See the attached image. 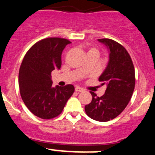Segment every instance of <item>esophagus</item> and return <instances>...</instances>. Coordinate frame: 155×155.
<instances>
[{"label":"esophagus","instance_id":"obj_1","mask_svg":"<svg viewBox=\"0 0 155 155\" xmlns=\"http://www.w3.org/2000/svg\"><path fill=\"white\" fill-rule=\"evenodd\" d=\"M75 91H76V92H82V91H84V89L80 87H76V88H75Z\"/></svg>","mask_w":155,"mask_h":155}]
</instances>
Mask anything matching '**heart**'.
<instances>
[{"mask_svg":"<svg viewBox=\"0 0 155 155\" xmlns=\"http://www.w3.org/2000/svg\"><path fill=\"white\" fill-rule=\"evenodd\" d=\"M97 54L98 55H99V51L96 48H90L87 51V54Z\"/></svg>","mask_w":155,"mask_h":155,"instance_id":"b5f03b06","label":"heart"}]
</instances>
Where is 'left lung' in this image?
Listing matches in <instances>:
<instances>
[{
    "instance_id": "1",
    "label": "left lung",
    "mask_w": 155,
    "mask_h": 155,
    "mask_svg": "<svg viewBox=\"0 0 155 155\" xmlns=\"http://www.w3.org/2000/svg\"><path fill=\"white\" fill-rule=\"evenodd\" d=\"M110 50L107 67L98 80L107 84L105 93L98 97L91 92L92 101L84 107L90 118L98 121H109L116 118L130 102L135 85V68L127 49L111 39H98Z\"/></svg>"
}]
</instances>
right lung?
I'll return each mask as SVG.
<instances>
[{"mask_svg":"<svg viewBox=\"0 0 155 155\" xmlns=\"http://www.w3.org/2000/svg\"><path fill=\"white\" fill-rule=\"evenodd\" d=\"M71 41L48 37L30 48L19 71L20 93L27 108L42 119H51L62 113L74 92L72 84L52 87L51 72L62 65L61 55Z\"/></svg>","mask_w":155,"mask_h":155,"instance_id":"1","label":"right lung"}]
</instances>
